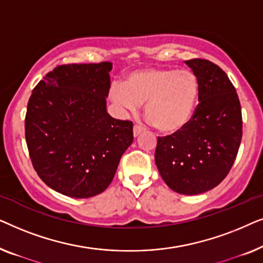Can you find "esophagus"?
Returning a JSON list of instances; mask_svg holds the SVG:
<instances>
[{
    "label": "esophagus",
    "instance_id": "obj_1",
    "mask_svg": "<svg viewBox=\"0 0 263 263\" xmlns=\"http://www.w3.org/2000/svg\"><path fill=\"white\" fill-rule=\"evenodd\" d=\"M134 136L136 138V136H139L140 134H141V133L143 132V128L141 127V125H139V124H135L134 125Z\"/></svg>",
    "mask_w": 263,
    "mask_h": 263
}]
</instances>
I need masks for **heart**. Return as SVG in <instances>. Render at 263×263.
<instances>
[{"instance_id": "1", "label": "heart", "mask_w": 263, "mask_h": 263, "mask_svg": "<svg viewBox=\"0 0 263 263\" xmlns=\"http://www.w3.org/2000/svg\"><path fill=\"white\" fill-rule=\"evenodd\" d=\"M199 89L196 74L189 69L145 68L129 74L123 85H114L109 96L116 105L130 112L145 104V114L154 127L174 133L192 118Z\"/></svg>"}]
</instances>
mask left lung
Instances as JSON below:
<instances>
[{
	"label": "left lung",
	"mask_w": 263,
	"mask_h": 263,
	"mask_svg": "<svg viewBox=\"0 0 263 263\" xmlns=\"http://www.w3.org/2000/svg\"><path fill=\"white\" fill-rule=\"evenodd\" d=\"M185 63L199 80V104L184 127L158 138L154 159L174 192L197 195L217 186L231 170L242 140V110L220 67L203 59Z\"/></svg>",
	"instance_id": "obj_1"
}]
</instances>
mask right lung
<instances>
[{"label": "right lung", "instance_id": "add662e5", "mask_svg": "<svg viewBox=\"0 0 263 263\" xmlns=\"http://www.w3.org/2000/svg\"><path fill=\"white\" fill-rule=\"evenodd\" d=\"M111 62L62 64L32 91L25 138L46 185L75 199L103 193L132 145L133 122L106 112Z\"/></svg>", "mask_w": 263, "mask_h": 263}]
</instances>
